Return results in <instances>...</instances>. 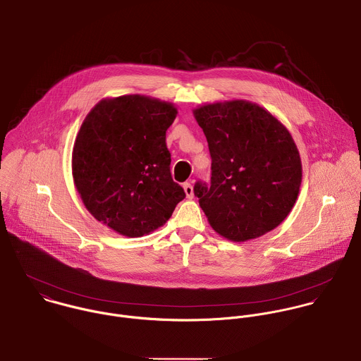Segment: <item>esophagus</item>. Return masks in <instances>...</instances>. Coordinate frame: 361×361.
<instances>
[{"label":"esophagus","mask_w":361,"mask_h":361,"mask_svg":"<svg viewBox=\"0 0 361 361\" xmlns=\"http://www.w3.org/2000/svg\"><path fill=\"white\" fill-rule=\"evenodd\" d=\"M183 190L188 199H193V186L190 183H183Z\"/></svg>","instance_id":"esophagus-1"}]
</instances>
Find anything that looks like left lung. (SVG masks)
Wrapping results in <instances>:
<instances>
[{"label":"left lung","mask_w":361,"mask_h":361,"mask_svg":"<svg viewBox=\"0 0 361 361\" xmlns=\"http://www.w3.org/2000/svg\"><path fill=\"white\" fill-rule=\"evenodd\" d=\"M193 116L209 142L212 185L195 196L212 228L233 242L259 238L294 207L302 180L298 148L288 128L245 99L204 104Z\"/></svg>","instance_id":"left-lung-1"}]
</instances>
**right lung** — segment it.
<instances>
[{
	"label": "right lung",
	"instance_id": "right-lung-1",
	"mask_svg": "<svg viewBox=\"0 0 361 361\" xmlns=\"http://www.w3.org/2000/svg\"><path fill=\"white\" fill-rule=\"evenodd\" d=\"M178 109L147 95L99 101L82 121L71 169L85 209L115 233L138 238L162 227L183 189L169 171L165 137Z\"/></svg>",
	"mask_w": 361,
	"mask_h": 361
}]
</instances>
